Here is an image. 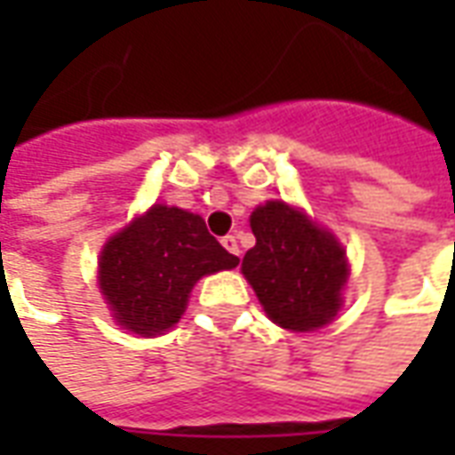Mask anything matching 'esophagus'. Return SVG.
I'll return each instance as SVG.
<instances>
[{
	"label": "esophagus",
	"instance_id": "esophagus-1",
	"mask_svg": "<svg viewBox=\"0 0 455 455\" xmlns=\"http://www.w3.org/2000/svg\"><path fill=\"white\" fill-rule=\"evenodd\" d=\"M221 246L227 248L231 256H241V248H238L236 236H224V238H221Z\"/></svg>",
	"mask_w": 455,
	"mask_h": 455
}]
</instances>
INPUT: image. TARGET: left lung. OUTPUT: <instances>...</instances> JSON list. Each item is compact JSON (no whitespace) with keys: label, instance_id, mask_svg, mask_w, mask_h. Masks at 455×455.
I'll return each instance as SVG.
<instances>
[{"label":"left lung","instance_id":"left-lung-1","mask_svg":"<svg viewBox=\"0 0 455 455\" xmlns=\"http://www.w3.org/2000/svg\"><path fill=\"white\" fill-rule=\"evenodd\" d=\"M256 246L241 263L267 316L290 331L329 324L341 307L348 275L343 248L285 202H267L251 214Z\"/></svg>","mask_w":455,"mask_h":455}]
</instances>
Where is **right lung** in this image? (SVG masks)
I'll use <instances>...</instances> for the list:
<instances>
[{"instance_id":"right-lung-1","label":"right lung","mask_w":455,"mask_h":455,"mask_svg":"<svg viewBox=\"0 0 455 455\" xmlns=\"http://www.w3.org/2000/svg\"><path fill=\"white\" fill-rule=\"evenodd\" d=\"M236 266L204 219L156 204L104 246L100 285L121 326L153 336L180 322L199 277Z\"/></svg>"}]
</instances>
